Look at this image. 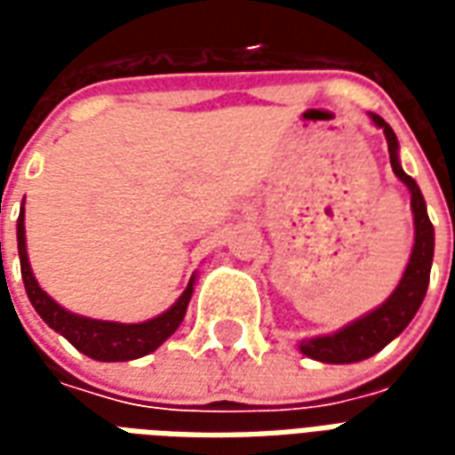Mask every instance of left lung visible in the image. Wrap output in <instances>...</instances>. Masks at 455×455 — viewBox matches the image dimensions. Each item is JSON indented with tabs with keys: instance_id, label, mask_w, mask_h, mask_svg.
Listing matches in <instances>:
<instances>
[{
	"instance_id": "left-lung-1",
	"label": "left lung",
	"mask_w": 455,
	"mask_h": 455,
	"mask_svg": "<svg viewBox=\"0 0 455 455\" xmlns=\"http://www.w3.org/2000/svg\"><path fill=\"white\" fill-rule=\"evenodd\" d=\"M371 119L375 126H380L385 131L392 170L411 192L414 248H411V258L407 263L404 275H402L400 285L395 287V292L387 297L385 305H380L375 312L365 315L363 319L353 322V324L336 331V334L307 339V341L299 343V351L322 363H358L382 351L395 336H400L407 329V324L414 319L417 309L424 302L427 287H429L431 260H434V227H431L429 214H427V204H424V197H421L417 182L400 168V160H397V148L400 146H397V136L390 129V124L378 114H371Z\"/></svg>"
}]
</instances>
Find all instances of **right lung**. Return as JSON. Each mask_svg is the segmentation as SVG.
Segmentation results:
<instances>
[{
    "mask_svg": "<svg viewBox=\"0 0 455 455\" xmlns=\"http://www.w3.org/2000/svg\"><path fill=\"white\" fill-rule=\"evenodd\" d=\"M16 241H19V260H21V277H24L26 295L31 299L34 309L53 331L65 336L77 351L90 355L94 361H133V358H140V355H148L168 336L175 334V329L185 319L189 297H192V283L195 280H189L188 290L180 295L178 302L170 307L168 312H163L160 316L148 319L143 324L100 322V319H87V316H77L73 312H65L63 307L58 305L55 299H51L38 287L34 273H31L28 256H26L24 207H21V214H19V221H16Z\"/></svg>",
    "mask_w": 455,
    "mask_h": 455,
    "instance_id": "right-lung-1",
    "label": "right lung"
}]
</instances>
